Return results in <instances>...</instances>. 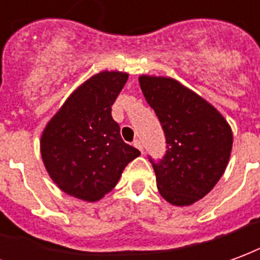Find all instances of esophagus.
<instances>
[{
  "label": "esophagus",
  "mask_w": 260,
  "mask_h": 260,
  "mask_svg": "<svg viewBox=\"0 0 260 260\" xmlns=\"http://www.w3.org/2000/svg\"><path fill=\"white\" fill-rule=\"evenodd\" d=\"M134 147H136V148L140 149V151H141V153L144 152L143 143H141V141H140V140H136V141H134Z\"/></svg>",
  "instance_id": "esophagus-1"
}]
</instances>
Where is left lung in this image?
Here are the masks:
<instances>
[{"label":"left lung","mask_w":260,"mask_h":260,"mask_svg":"<svg viewBox=\"0 0 260 260\" xmlns=\"http://www.w3.org/2000/svg\"><path fill=\"white\" fill-rule=\"evenodd\" d=\"M145 100L166 137V153L152 164L165 200L188 206L220 180L230 159L233 133L221 113L172 77L140 76Z\"/></svg>","instance_id":"8db88e82"}]
</instances>
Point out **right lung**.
<instances>
[{
  "instance_id": "1",
  "label": "right lung",
  "mask_w": 260,
  "mask_h": 260,
  "mask_svg": "<svg viewBox=\"0 0 260 260\" xmlns=\"http://www.w3.org/2000/svg\"><path fill=\"white\" fill-rule=\"evenodd\" d=\"M128 79L100 72L77 87L54 115L40 140L50 177L68 195L87 202L105 197L140 151L120 137L112 105Z\"/></svg>"
}]
</instances>
